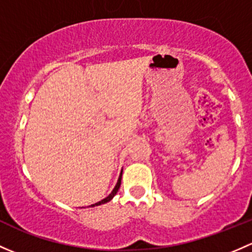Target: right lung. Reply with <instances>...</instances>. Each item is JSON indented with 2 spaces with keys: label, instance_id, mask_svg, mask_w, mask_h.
I'll return each mask as SVG.
<instances>
[{
  "label": "right lung",
  "instance_id": "obj_1",
  "mask_svg": "<svg viewBox=\"0 0 252 252\" xmlns=\"http://www.w3.org/2000/svg\"><path fill=\"white\" fill-rule=\"evenodd\" d=\"M121 179H122V174H121V176H119V179H118V182H117V185H116V187H115V189H113L112 192H111V194L108 195V197H106L105 199H102L101 202H99V203H95L94 205H100V204H104V203H107V202H110V200L112 199L113 197H115V194H116V193L118 192L119 187H121ZM94 205H92V206H94Z\"/></svg>",
  "mask_w": 252,
  "mask_h": 252
}]
</instances>
